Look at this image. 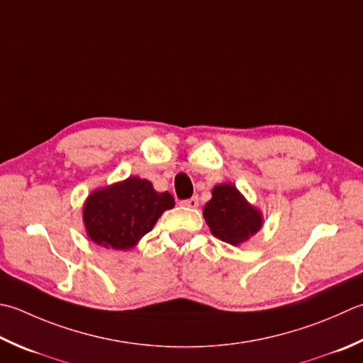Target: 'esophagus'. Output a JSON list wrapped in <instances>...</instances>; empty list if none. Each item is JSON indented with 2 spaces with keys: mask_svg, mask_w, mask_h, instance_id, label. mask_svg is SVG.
I'll return each mask as SVG.
<instances>
[{
  "mask_svg": "<svg viewBox=\"0 0 363 363\" xmlns=\"http://www.w3.org/2000/svg\"><path fill=\"white\" fill-rule=\"evenodd\" d=\"M181 204L186 206L189 209H196L198 204H200V200H198V196H191L189 200H184Z\"/></svg>",
  "mask_w": 363,
  "mask_h": 363,
  "instance_id": "obj_1",
  "label": "esophagus"
}]
</instances>
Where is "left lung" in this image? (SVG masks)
<instances>
[{
	"label": "left lung",
	"instance_id": "obj_1",
	"mask_svg": "<svg viewBox=\"0 0 363 363\" xmlns=\"http://www.w3.org/2000/svg\"><path fill=\"white\" fill-rule=\"evenodd\" d=\"M203 216L211 233L231 245L245 242L262 226L261 212L233 184H218L212 189V198L206 203Z\"/></svg>",
	"mask_w": 363,
	"mask_h": 363
}]
</instances>
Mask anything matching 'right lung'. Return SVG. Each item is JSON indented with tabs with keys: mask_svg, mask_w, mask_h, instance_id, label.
<instances>
[{
	"mask_svg": "<svg viewBox=\"0 0 363 363\" xmlns=\"http://www.w3.org/2000/svg\"><path fill=\"white\" fill-rule=\"evenodd\" d=\"M174 208L168 191H155L137 176L94 190L83 206V223L92 242L127 250L154 228L167 209Z\"/></svg>",
	"mask_w": 363,
	"mask_h": 363,
	"instance_id": "1",
	"label": "right lung"
}]
</instances>
